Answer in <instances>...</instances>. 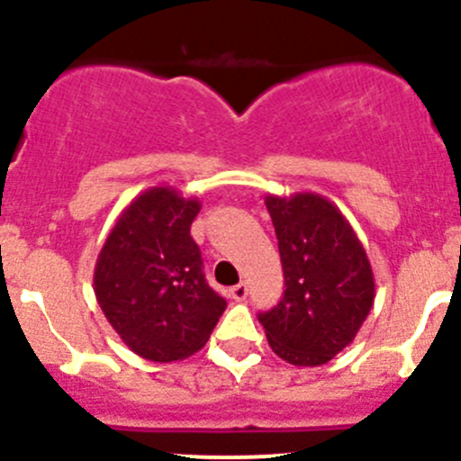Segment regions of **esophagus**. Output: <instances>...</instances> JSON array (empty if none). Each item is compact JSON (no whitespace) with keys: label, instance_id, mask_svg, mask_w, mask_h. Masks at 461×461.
<instances>
[{"label":"esophagus","instance_id":"obj_1","mask_svg":"<svg viewBox=\"0 0 461 461\" xmlns=\"http://www.w3.org/2000/svg\"><path fill=\"white\" fill-rule=\"evenodd\" d=\"M230 294L234 301H245L248 299V285H245V283H239V285L231 287Z\"/></svg>","mask_w":461,"mask_h":461}]
</instances>
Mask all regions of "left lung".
I'll use <instances>...</instances> for the list:
<instances>
[{
    "label": "left lung",
    "instance_id": "left-lung-1",
    "mask_svg": "<svg viewBox=\"0 0 461 461\" xmlns=\"http://www.w3.org/2000/svg\"><path fill=\"white\" fill-rule=\"evenodd\" d=\"M285 292L258 314L269 348L292 366H323L355 341L375 303L368 254L341 209L312 192L265 196Z\"/></svg>",
    "mask_w": 461,
    "mask_h": 461
}]
</instances>
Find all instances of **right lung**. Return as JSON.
Returning <instances> with one entry per match:
<instances>
[{"instance_id":"right-lung-1","label":"right lung","mask_w":461,"mask_h":461,"mask_svg":"<svg viewBox=\"0 0 461 461\" xmlns=\"http://www.w3.org/2000/svg\"><path fill=\"white\" fill-rule=\"evenodd\" d=\"M198 212V198L149 187L122 209L95 260L93 290L106 321L129 350L156 364L201 350L225 312L189 234Z\"/></svg>"}]
</instances>
